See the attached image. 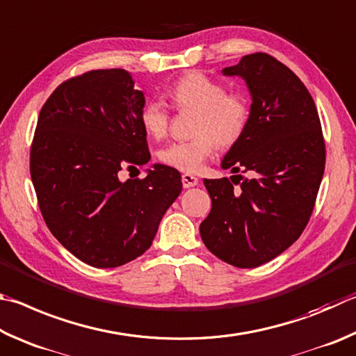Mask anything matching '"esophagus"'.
Instances as JSON below:
<instances>
[{
  "instance_id": "obj_1",
  "label": "esophagus",
  "mask_w": 356,
  "mask_h": 356,
  "mask_svg": "<svg viewBox=\"0 0 356 356\" xmlns=\"http://www.w3.org/2000/svg\"><path fill=\"white\" fill-rule=\"evenodd\" d=\"M181 181L184 189H189V188H194V186L198 184V178H195L194 175H189V173H184L181 177Z\"/></svg>"
}]
</instances>
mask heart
Returning a JSON list of instances; mask_svg holds the SVG:
<instances>
[{"instance_id":"b5f03b06","label":"heart","mask_w":356,"mask_h":356,"mask_svg":"<svg viewBox=\"0 0 356 356\" xmlns=\"http://www.w3.org/2000/svg\"><path fill=\"white\" fill-rule=\"evenodd\" d=\"M168 98L175 109L197 114L192 128L194 139L173 142L158 154L162 164L179 172L200 170L217 145L233 147L250 123V102L241 93H227L225 86L203 73L191 72L178 78L168 90ZM139 120L145 134L159 140L168 131L170 112L161 99L153 98L143 103Z\"/></svg>"}]
</instances>
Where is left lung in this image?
<instances>
[{
	"instance_id": "obj_1",
	"label": "left lung",
	"mask_w": 356,
	"mask_h": 356,
	"mask_svg": "<svg viewBox=\"0 0 356 356\" xmlns=\"http://www.w3.org/2000/svg\"><path fill=\"white\" fill-rule=\"evenodd\" d=\"M222 73L245 81L252 115L222 159L233 177L203 179L213 208L200 234L217 258L250 269L283 253L307 227L325 168V142L313 97L275 58L247 54ZM241 170L251 177L236 175Z\"/></svg>"
}]
</instances>
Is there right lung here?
<instances>
[{
    "mask_svg": "<svg viewBox=\"0 0 356 356\" xmlns=\"http://www.w3.org/2000/svg\"><path fill=\"white\" fill-rule=\"evenodd\" d=\"M143 103L127 70H92L62 83L37 120L29 168L43 220L68 252L99 269L148 250L183 189L179 172L162 164L142 179L118 178L152 158Z\"/></svg>",
    "mask_w": 356,
    "mask_h": 356,
    "instance_id": "right-lung-1",
    "label": "right lung"
}]
</instances>
